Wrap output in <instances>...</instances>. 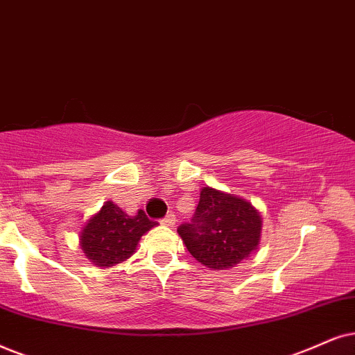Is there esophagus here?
<instances>
[{"mask_svg":"<svg viewBox=\"0 0 355 355\" xmlns=\"http://www.w3.org/2000/svg\"><path fill=\"white\" fill-rule=\"evenodd\" d=\"M175 223H177V218H175L173 213L167 214V216L162 219V224H165V226H168V227H173Z\"/></svg>","mask_w":355,"mask_h":355,"instance_id":"1","label":"esophagus"}]
</instances>
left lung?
Segmentation results:
<instances>
[{"instance_id": "8db88e82", "label": "left lung", "mask_w": 355, "mask_h": 355, "mask_svg": "<svg viewBox=\"0 0 355 355\" xmlns=\"http://www.w3.org/2000/svg\"><path fill=\"white\" fill-rule=\"evenodd\" d=\"M177 231L200 263L224 270L257 250L262 218L249 201L205 187L193 219L180 224Z\"/></svg>"}]
</instances>
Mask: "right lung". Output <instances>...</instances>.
<instances>
[{
  "mask_svg": "<svg viewBox=\"0 0 355 355\" xmlns=\"http://www.w3.org/2000/svg\"><path fill=\"white\" fill-rule=\"evenodd\" d=\"M157 226L142 209L129 216L113 201H106L80 232L83 254L96 267H113L136 252L139 241Z\"/></svg>",
  "mask_w": 355,
  "mask_h": 355,
  "instance_id": "obj_1",
  "label": "right lung"
}]
</instances>
